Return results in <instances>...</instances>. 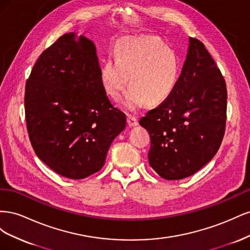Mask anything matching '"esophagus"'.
Segmentation results:
<instances>
[{
  "mask_svg": "<svg viewBox=\"0 0 250 250\" xmlns=\"http://www.w3.org/2000/svg\"><path fill=\"white\" fill-rule=\"evenodd\" d=\"M127 124L129 127H134L139 124L138 119L133 116H128L127 117Z\"/></svg>",
  "mask_w": 250,
  "mask_h": 250,
  "instance_id": "esophagus-1",
  "label": "esophagus"
}]
</instances>
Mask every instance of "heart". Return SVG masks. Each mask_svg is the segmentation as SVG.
Listing matches in <instances>:
<instances>
[{"instance_id":"obj_1","label":"heart","mask_w":250,"mask_h":250,"mask_svg":"<svg viewBox=\"0 0 250 250\" xmlns=\"http://www.w3.org/2000/svg\"><path fill=\"white\" fill-rule=\"evenodd\" d=\"M116 58H108L100 70L102 84L113 99L123 98L124 106L137 109L147 101L156 105L167 100L179 79L178 58L172 49L149 36L128 37L117 44Z\"/></svg>"}]
</instances>
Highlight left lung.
<instances>
[{"instance_id": "obj_1", "label": "left lung", "mask_w": 250, "mask_h": 250, "mask_svg": "<svg viewBox=\"0 0 250 250\" xmlns=\"http://www.w3.org/2000/svg\"><path fill=\"white\" fill-rule=\"evenodd\" d=\"M225 80L204 44L190 37L172 95L140 120L150 134L149 165L161 177L193 175L215 156L226 123Z\"/></svg>"}]
</instances>
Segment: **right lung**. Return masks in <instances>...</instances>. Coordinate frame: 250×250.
<instances>
[{
  "instance_id": "obj_1",
  "label": "right lung",
  "mask_w": 250,
  "mask_h": 250,
  "mask_svg": "<svg viewBox=\"0 0 250 250\" xmlns=\"http://www.w3.org/2000/svg\"><path fill=\"white\" fill-rule=\"evenodd\" d=\"M92 41L66 33L37 59L25 88L27 130L36 155L71 179L99 171L126 116L105 92Z\"/></svg>"
}]
</instances>
